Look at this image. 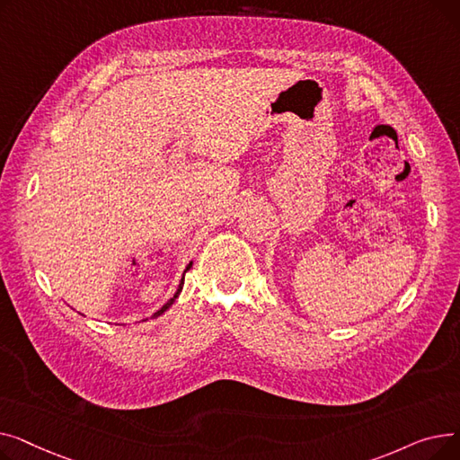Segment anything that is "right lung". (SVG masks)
Instances as JSON below:
<instances>
[{"instance_id": "right-lung-1", "label": "right lung", "mask_w": 460, "mask_h": 460, "mask_svg": "<svg viewBox=\"0 0 460 460\" xmlns=\"http://www.w3.org/2000/svg\"><path fill=\"white\" fill-rule=\"evenodd\" d=\"M190 269H191V262L188 264V267H186V270H184V272H188ZM182 285H184V278L181 279V283H179V287H177V291H175V295H173L172 298H169V300H167V302H165V304H164V305H162V307H160V309H158L156 313H153V315H151V319H156V317H160L164 311H167L169 307H172V305H173V302L177 300V296H179V295H181V291H182Z\"/></svg>"}]
</instances>
